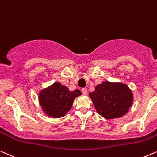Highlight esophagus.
<instances>
[{
  "label": "esophagus",
  "instance_id": "34e87169",
  "mask_svg": "<svg viewBox=\"0 0 157 157\" xmlns=\"http://www.w3.org/2000/svg\"><path fill=\"white\" fill-rule=\"evenodd\" d=\"M82 93L83 95H87V89L86 88H82Z\"/></svg>",
  "mask_w": 157,
  "mask_h": 157
}]
</instances>
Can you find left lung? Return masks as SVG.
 <instances>
[{"mask_svg":"<svg viewBox=\"0 0 157 157\" xmlns=\"http://www.w3.org/2000/svg\"><path fill=\"white\" fill-rule=\"evenodd\" d=\"M96 110L106 119L124 116L133 103V96L126 85L108 81L95 87V91L89 93Z\"/></svg>","mask_w":157,"mask_h":157,"instance_id":"obj_1","label":"left lung"}]
</instances>
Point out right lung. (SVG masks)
Listing matches in <instances>:
<instances>
[{
  "label": "right lung",
  "mask_w": 157,
  "mask_h": 157,
  "mask_svg": "<svg viewBox=\"0 0 157 157\" xmlns=\"http://www.w3.org/2000/svg\"><path fill=\"white\" fill-rule=\"evenodd\" d=\"M82 95L79 90L70 91L59 82H54L43 89L39 95V102L46 115L52 118L64 116L72 108L75 98Z\"/></svg>",
  "instance_id": "1"
}]
</instances>
